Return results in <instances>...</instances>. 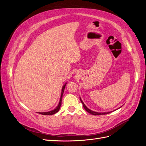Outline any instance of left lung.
<instances>
[{
	"label": "left lung",
	"instance_id": "1",
	"mask_svg": "<svg viewBox=\"0 0 146 146\" xmlns=\"http://www.w3.org/2000/svg\"><path fill=\"white\" fill-rule=\"evenodd\" d=\"M80 100H81L82 104H83V108H85V110H86V111L87 112H88L89 113L92 114V115H95V116H96V115H101V114H108V113H110V112H107V113H98V112H95V111H91V110L88 109V108L86 107L85 105L84 104V103L83 102V101L81 100V99H80Z\"/></svg>",
	"mask_w": 146,
	"mask_h": 146
}]
</instances>
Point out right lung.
Segmentation results:
<instances>
[{"label": "right lung", "mask_w": 146, "mask_h": 146, "mask_svg": "<svg viewBox=\"0 0 146 146\" xmlns=\"http://www.w3.org/2000/svg\"><path fill=\"white\" fill-rule=\"evenodd\" d=\"M66 83L65 85L63 86L62 88V91H61V98H60V102L59 104L58 105V107H57L55 109H54V110H52V111H48V112H46V113H39V114H43V115H52V114H54L58 112L59 111V110L60 108V107L61 105V99H62V97H63V92H64V88L66 86Z\"/></svg>", "instance_id": "1"}]
</instances>
